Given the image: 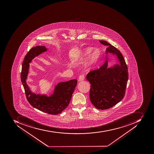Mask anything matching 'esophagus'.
<instances>
[{"label": "esophagus", "mask_w": 154, "mask_h": 154, "mask_svg": "<svg viewBox=\"0 0 154 154\" xmlns=\"http://www.w3.org/2000/svg\"><path fill=\"white\" fill-rule=\"evenodd\" d=\"M84 76L83 74H82L81 75L79 76L78 78V81L79 82H81V81H82L84 80Z\"/></svg>", "instance_id": "obj_1"}]
</instances>
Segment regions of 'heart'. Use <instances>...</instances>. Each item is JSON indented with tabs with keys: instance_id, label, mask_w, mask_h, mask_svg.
Instances as JSON below:
<instances>
[{
	"instance_id": "obj_1",
	"label": "heart",
	"mask_w": 154,
	"mask_h": 154,
	"mask_svg": "<svg viewBox=\"0 0 154 154\" xmlns=\"http://www.w3.org/2000/svg\"><path fill=\"white\" fill-rule=\"evenodd\" d=\"M93 49L92 48L88 47L87 48L82 49L81 54V59H83L86 57L88 56L92 50ZM101 55V52L98 48L95 49L89 55L87 63L85 67V69L86 71H88L91 68L92 66L97 63Z\"/></svg>"
}]
</instances>
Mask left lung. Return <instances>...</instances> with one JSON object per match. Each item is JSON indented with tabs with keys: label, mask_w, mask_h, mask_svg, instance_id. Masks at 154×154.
<instances>
[{
	"label": "left lung",
	"mask_w": 154,
	"mask_h": 154,
	"mask_svg": "<svg viewBox=\"0 0 154 154\" xmlns=\"http://www.w3.org/2000/svg\"><path fill=\"white\" fill-rule=\"evenodd\" d=\"M99 42L108 47L105 63L97 70L91 71L86 78L91 84L90 98L92 104L97 109L106 110L122 100L129 76L128 67L120 51L106 41ZM108 53L116 55L119 64L108 68Z\"/></svg>",
	"instance_id": "obj_1"
}]
</instances>
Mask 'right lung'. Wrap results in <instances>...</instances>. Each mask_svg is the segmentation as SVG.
Instances as JSON below:
<instances>
[{"label":"right lung","mask_w":154,"mask_h":154,"mask_svg":"<svg viewBox=\"0 0 154 154\" xmlns=\"http://www.w3.org/2000/svg\"><path fill=\"white\" fill-rule=\"evenodd\" d=\"M47 50L48 48L43 46H36L30 49L25 56L22 64L21 82L24 88L26 98L33 107L50 115H57L63 111L69 105L76 86L77 80L74 79L59 82L55 87L52 94L49 96L33 93L26 83L29 63L35 57Z\"/></svg>","instance_id":"right-lung-1"}]
</instances>
